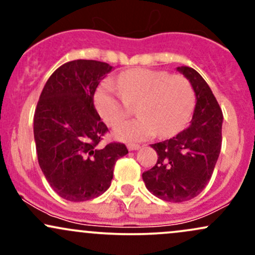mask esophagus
<instances>
[{
    "label": "esophagus",
    "instance_id": "34e87169",
    "mask_svg": "<svg viewBox=\"0 0 255 255\" xmlns=\"http://www.w3.org/2000/svg\"><path fill=\"white\" fill-rule=\"evenodd\" d=\"M140 148V145L137 144H128V150L129 151H136Z\"/></svg>",
    "mask_w": 255,
    "mask_h": 255
}]
</instances>
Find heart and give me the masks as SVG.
Segmentation results:
<instances>
[{"label": "heart", "instance_id": "heart-1", "mask_svg": "<svg viewBox=\"0 0 255 255\" xmlns=\"http://www.w3.org/2000/svg\"><path fill=\"white\" fill-rule=\"evenodd\" d=\"M194 90L183 75L165 71L135 68L122 73L118 85L105 80L95 93L99 115L109 126L118 125L136 105L140 118L120 124L115 136L125 141H142L158 133L171 136L188 122L194 108Z\"/></svg>", "mask_w": 255, "mask_h": 255}]
</instances>
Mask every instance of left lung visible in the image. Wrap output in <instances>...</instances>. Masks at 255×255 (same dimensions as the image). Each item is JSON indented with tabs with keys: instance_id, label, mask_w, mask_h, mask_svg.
<instances>
[{
	"instance_id": "left-lung-1",
	"label": "left lung",
	"mask_w": 255,
	"mask_h": 255,
	"mask_svg": "<svg viewBox=\"0 0 255 255\" xmlns=\"http://www.w3.org/2000/svg\"><path fill=\"white\" fill-rule=\"evenodd\" d=\"M195 92L191 125L165 141L152 144L158 159L142 174L146 188L172 203L191 200L209 183L222 147L223 114L211 89L191 67H177Z\"/></svg>"
}]
</instances>
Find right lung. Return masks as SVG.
<instances>
[{"mask_svg": "<svg viewBox=\"0 0 255 255\" xmlns=\"http://www.w3.org/2000/svg\"><path fill=\"white\" fill-rule=\"evenodd\" d=\"M110 64L75 60L50 75L33 118L38 163L61 198L86 201L110 187L114 166L128 153L121 142L101 144L108 127L93 104L99 83Z\"/></svg>", "mask_w": 255, "mask_h": 255, "instance_id": "obj_1", "label": "right lung"}]
</instances>
